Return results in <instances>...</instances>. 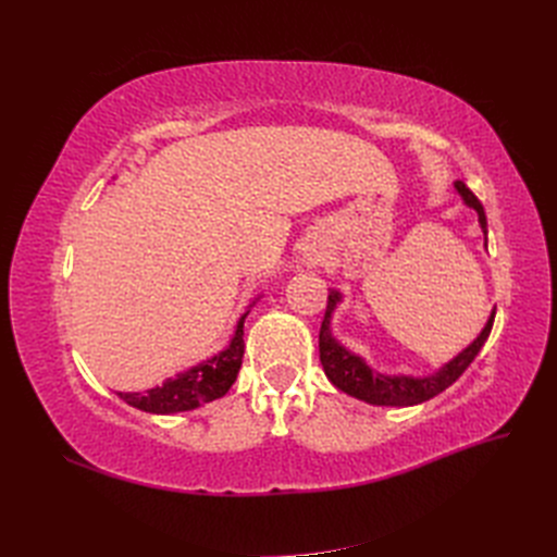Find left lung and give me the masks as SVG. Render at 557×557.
<instances>
[{
    "label": "left lung",
    "instance_id": "8db88e82",
    "mask_svg": "<svg viewBox=\"0 0 557 557\" xmlns=\"http://www.w3.org/2000/svg\"><path fill=\"white\" fill-rule=\"evenodd\" d=\"M455 188H458V193L462 195V199L471 209H476L479 223H481L483 232H487L485 230L487 227L485 211H483V205L479 201V197L471 193L462 181H455ZM336 301H339V293H332L327 297L325 318H323V325H320V334H318L320 362H323L327 379L336 387H339V391L358 397V399H364L369 404H379V407H411V404L428 401L434 395L444 393L446 387L458 381L465 369L474 362V358L479 356V350L483 348V344L487 339V334H491V330H493V320H495V311H493L483 332L476 336V342L469 348H465L458 358H453L446 367H442L434 376H425V379L383 376V374H376L374 369H369L364 364V360L352 356V352H348L342 344L334 342V336L330 332V318H332Z\"/></svg>",
    "mask_w": 557,
    "mask_h": 557
}]
</instances>
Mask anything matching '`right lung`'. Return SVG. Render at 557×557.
<instances>
[{
	"instance_id": "obj_1",
	"label": "right lung",
	"mask_w": 557,
	"mask_h": 557,
	"mask_svg": "<svg viewBox=\"0 0 557 557\" xmlns=\"http://www.w3.org/2000/svg\"><path fill=\"white\" fill-rule=\"evenodd\" d=\"M248 311L239 318L237 332H234L230 346L207 360L188 369L185 374L166 379L162 385L150 387L146 393H117L129 407L148 413H178L201 407V404L223 397L237 374L244 360V320Z\"/></svg>"
}]
</instances>
